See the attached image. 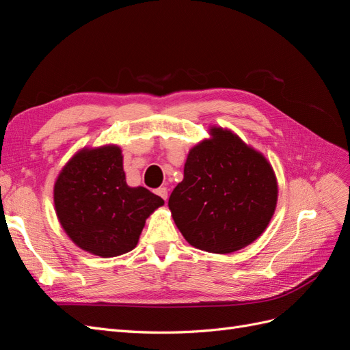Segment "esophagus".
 Returning a JSON list of instances; mask_svg holds the SVG:
<instances>
[{"label": "esophagus", "mask_w": 350, "mask_h": 350, "mask_svg": "<svg viewBox=\"0 0 350 350\" xmlns=\"http://www.w3.org/2000/svg\"><path fill=\"white\" fill-rule=\"evenodd\" d=\"M156 194H157V196H161L163 200H166V198H167V189H166L165 187L157 188V189H156Z\"/></svg>", "instance_id": "obj_1"}]
</instances>
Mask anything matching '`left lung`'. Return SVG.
I'll list each match as a JSON object with an SVG mask.
<instances>
[{
    "mask_svg": "<svg viewBox=\"0 0 350 350\" xmlns=\"http://www.w3.org/2000/svg\"><path fill=\"white\" fill-rule=\"evenodd\" d=\"M188 153L184 179L169 208L184 238L198 250L229 254L256 241L276 208L278 183L261 153L224 129Z\"/></svg>",
    "mask_w": 350,
    "mask_h": 350,
    "instance_id": "8db88e82",
    "label": "left lung"
}]
</instances>
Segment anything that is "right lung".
I'll return each instance as SVG.
<instances>
[{
  "label": "right lung",
  "instance_id": "right-lung-1",
  "mask_svg": "<svg viewBox=\"0 0 350 350\" xmlns=\"http://www.w3.org/2000/svg\"><path fill=\"white\" fill-rule=\"evenodd\" d=\"M61 226L72 242L103 258L131 251L144 221L163 200L125 183L121 149L81 150L62 169L54 188Z\"/></svg>",
  "mask_w": 350,
  "mask_h": 350
}]
</instances>
